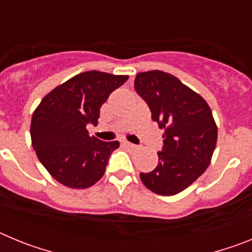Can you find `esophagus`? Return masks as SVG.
I'll list each match as a JSON object with an SVG mask.
<instances>
[{
	"label": "esophagus",
	"instance_id": "esophagus-1",
	"mask_svg": "<svg viewBox=\"0 0 252 252\" xmlns=\"http://www.w3.org/2000/svg\"><path fill=\"white\" fill-rule=\"evenodd\" d=\"M124 145L126 146V148H127V149H132V150H135V149H137L136 145H133V144H131V142H128V141H125V142H124Z\"/></svg>",
	"mask_w": 252,
	"mask_h": 252
}]
</instances>
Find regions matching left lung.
<instances>
[{
    "instance_id": "obj_1",
    "label": "left lung",
    "mask_w": 252,
    "mask_h": 252,
    "mask_svg": "<svg viewBox=\"0 0 252 252\" xmlns=\"http://www.w3.org/2000/svg\"><path fill=\"white\" fill-rule=\"evenodd\" d=\"M135 90L165 132L158 166L140 178L151 192L174 195L195 182L211 162L217 144L212 111L201 94L161 70L139 73Z\"/></svg>"
}]
</instances>
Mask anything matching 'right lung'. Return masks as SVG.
I'll return each instance as SVG.
<instances>
[{"label":"right lung","mask_w":252,"mask_h":252,"mask_svg":"<svg viewBox=\"0 0 252 252\" xmlns=\"http://www.w3.org/2000/svg\"><path fill=\"white\" fill-rule=\"evenodd\" d=\"M128 75L90 70L55 87L31 117V144L40 162L60 184L73 189L92 187L103 177L119 141L90 136L87 125L98 122L99 108Z\"/></svg>","instance_id":"1"}]
</instances>
